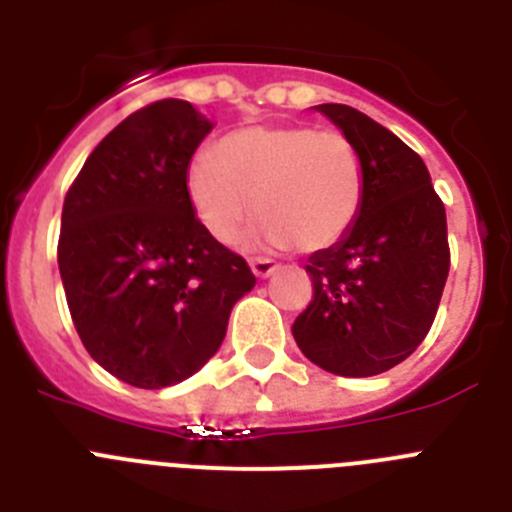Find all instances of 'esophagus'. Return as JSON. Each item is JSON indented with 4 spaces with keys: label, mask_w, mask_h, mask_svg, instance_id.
I'll use <instances>...</instances> for the list:
<instances>
[{
    "label": "esophagus",
    "mask_w": 512,
    "mask_h": 512,
    "mask_svg": "<svg viewBox=\"0 0 512 512\" xmlns=\"http://www.w3.org/2000/svg\"><path fill=\"white\" fill-rule=\"evenodd\" d=\"M251 269H253V274H256V277L266 279L279 269V264H274L271 259H251Z\"/></svg>",
    "instance_id": "esophagus-1"
}]
</instances>
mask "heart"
<instances>
[{
  "mask_svg": "<svg viewBox=\"0 0 512 512\" xmlns=\"http://www.w3.org/2000/svg\"><path fill=\"white\" fill-rule=\"evenodd\" d=\"M187 194L202 228L233 246L259 212L266 246L318 253L351 233L364 207L359 146L315 125H253L192 158Z\"/></svg>",
  "mask_w": 512,
  "mask_h": 512,
  "instance_id": "obj_1",
  "label": "heart"
}]
</instances>
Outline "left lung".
<instances>
[{"label":"left lung","mask_w":512,"mask_h":512,"mask_svg":"<svg viewBox=\"0 0 512 512\" xmlns=\"http://www.w3.org/2000/svg\"><path fill=\"white\" fill-rule=\"evenodd\" d=\"M318 110L359 146L366 197L351 233L305 266L312 300L292 336L325 372L374 377L431 330L451 264L446 210L423 158L395 133L348 104Z\"/></svg>","instance_id":"left-lung-1"}]
</instances>
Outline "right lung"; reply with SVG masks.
<instances>
[{
    "label": "right lung",
    "mask_w": 512,
    "mask_h": 512,
    "mask_svg": "<svg viewBox=\"0 0 512 512\" xmlns=\"http://www.w3.org/2000/svg\"><path fill=\"white\" fill-rule=\"evenodd\" d=\"M210 130L184 99L146 104L89 153L63 200L58 269L76 333L140 390L200 372L256 284L189 202V161Z\"/></svg>",
    "instance_id": "add662e5"
}]
</instances>
